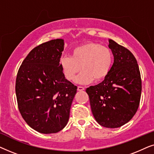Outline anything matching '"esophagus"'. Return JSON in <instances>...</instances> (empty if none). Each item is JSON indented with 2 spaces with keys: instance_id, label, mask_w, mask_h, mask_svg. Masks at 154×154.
Listing matches in <instances>:
<instances>
[{
  "instance_id": "1",
  "label": "esophagus",
  "mask_w": 154,
  "mask_h": 154,
  "mask_svg": "<svg viewBox=\"0 0 154 154\" xmlns=\"http://www.w3.org/2000/svg\"><path fill=\"white\" fill-rule=\"evenodd\" d=\"M77 89L79 91H83V90H85V88L83 87V86H78Z\"/></svg>"
}]
</instances>
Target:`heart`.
<instances>
[{
  "mask_svg": "<svg viewBox=\"0 0 154 154\" xmlns=\"http://www.w3.org/2000/svg\"><path fill=\"white\" fill-rule=\"evenodd\" d=\"M114 57L110 49L95 43H88L75 48L71 57H63L60 66L64 76L69 81L76 79L80 84H88L95 79H104L112 69Z\"/></svg>",
  "mask_w": 154,
  "mask_h": 154,
  "instance_id": "heart-1",
  "label": "heart"
}]
</instances>
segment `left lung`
I'll return each instance as SVG.
<instances>
[{"mask_svg":"<svg viewBox=\"0 0 154 154\" xmlns=\"http://www.w3.org/2000/svg\"><path fill=\"white\" fill-rule=\"evenodd\" d=\"M114 62L102 83L86 89L94 119L103 127L119 128L129 122L140 105L142 79L133 54L109 40Z\"/></svg>","mask_w":154,"mask_h":154,"instance_id":"left-lung-1","label":"left lung"}]
</instances>
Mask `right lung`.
Wrapping results in <instances>:
<instances>
[{
	"instance_id": "obj_1",
	"label": "right lung",
	"mask_w": 154,
	"mask_h": 154,
	"mask_svg": "<svg viewBox=\"0 0 154 154\" xmlns=\"http://www.w3.org/2000/svg\"><path fill=\"white\" fill-rule=\"evenodd\" d=\"M64 40L33 48L19 69L15 92L19 111L26 123L43 134L66 125L77 86L65 79L60 66Z\"/></svg>"
}]
</instances>
